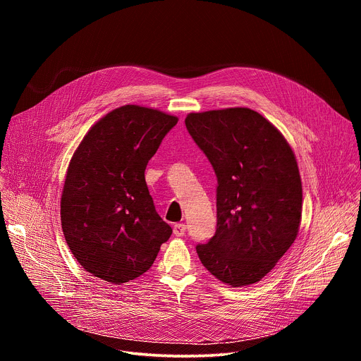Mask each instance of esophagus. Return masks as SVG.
Instances as JSON below:
<instances>
[{
  "instance_id": "esophagus-1",
  "label": "esophagus",
  "mask_w": 361,
  "mask_h": 361,
  "mask_svg": "<svg viewBox=\"0 0 361 361\" xmlns=\"http://www.w3.org/2000/svg\"><path fill=\"white\" fill-rule=\"evenodd\" d=\"M185 230H187V226L183 224V223H177V224H174V227H173V233H174V235H177V237L184 235V234H185Z\"/></svg>"
}]
</instances>
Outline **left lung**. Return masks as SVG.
Masks as SVG:
<instances>
[{
  "label": "left lung",
  "instance_id": "1",
  "mask_svg": "<svg viewBox=\"0 0 361 361\" xmlns=\"http://www.w3.org/2000/svg\"><path fill=\"white\" fill-rule=\"evenodd\" d=\"M185 127L217 176V230L195 247L220 281L243 287L270 273L294 243L302 188L283 134L244 107L190 113Z\"/></svg>",
  "mask_w": 361,
  "mask_h": 361
}]
</instances>
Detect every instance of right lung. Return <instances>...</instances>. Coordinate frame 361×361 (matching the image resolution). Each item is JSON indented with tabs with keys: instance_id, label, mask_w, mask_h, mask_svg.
Listing matches in <instances>:
<instances>
[{
	"instance_id": "obj_1",
	"label": "right lung",
	"mask_w": 361,
	"mask_h": 361,
	"mask_svg": "<svg viewBox=\"0 0 361 361\" xmlns=\"http://www.w3.org/2000/svg\"><path fill=\"white\" fill-rule=\"evenodd\" d=\"M178 118L123 106L97 121L70 161L61 226L75 260L113 284L144 274L173 230L159 216L144 171Z\"/></svg>"
}]
</instances>
